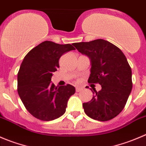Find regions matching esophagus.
Returning a JSON list of instances; mask_svg holds the SVG:
<instances>
[{
	"instance_id": "34e87169",
	"label": "esophagus",
	"mask_w": 146,
	"mask_h": 146,
	"mask_svg": "<svg viewBox=\"0 0 146 146\" xmlns=\"http://www.w3.org/2000/svg\"><path fill=\"white\" fill-rule=\"evenodd\" d=\"M82 90H83V89L82 88H80V87H76V92H81Z\"/></svg>"
}]
</instances>
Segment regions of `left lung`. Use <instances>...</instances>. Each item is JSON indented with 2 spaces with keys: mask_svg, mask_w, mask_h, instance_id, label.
Instances as JSON below:
<instances>
[{
  "mask_svg": "<svg viewBox=\"0 0 146 146\" xmlns=\"http://www.w3.org/2000/svg\"><path fill=\"white\" fill-rule=\"evenodd\" d=\"M82 54L91 59V74L88 82L99 84L92 100L83 104L85 113L100 121L113 119L122 111L132 90V72L127 59L118 47L98 39L73 43Z\"/></svg>",
  "mask_w": 146,
  "mask_h": 146,
  "instance_id": "8db88e82",
  "label": "left lung"
}]
</instances>
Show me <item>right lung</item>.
Instances as JSON below:
<instances>
[{"label": "right lung", "mask_w": 146, "mask_h": 146, "mask_svg": "<svg viewBox=\"0 0 146 146\" xmlns=\"http://www.w3.org/2000/svg\"><path fill=\"white\" fill-rule=\"evenodd\" d=\"M74 50L72 44L44 41L24 57L18 73V92L25 107L36 119L49 121L65 113L74 86H55L51 78L60 67L62 55Z\"/></svg>", "instance_id": "obj_1"}]
</instances>
